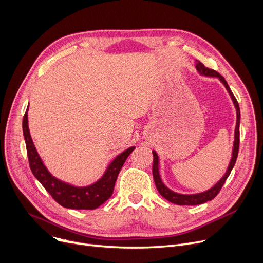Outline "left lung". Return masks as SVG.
Returning <instances> with one entry per match:
<instances>
[{
  "label": "left lung",
  "instance_id": "8db88e82",
  "mask_svg": "<svg viewBox=\"0 0 263 263\" xmlns=\"http://www.w3.org/2000/svg\"><path fill=\"white\" fill-rule=\"evenodd\" d=\"M195 68L198 71V73L204 77H210V78H217L219 79V81L224 84V86L226 87L227 92L229 93L230 98L233 100L234 106L236 108V113H237V122H236V128H235V140H234V147H233V153H232V159H230L228 168L225 172L224 176L220 178V180L214 184L211 189L204 191V192L201 193H195V194H181V193H177L174 191L170 190L168 186H166L164 183L161 180L160 177V172H159V156L154 150V163H153V174H154V180L156 183V186L158 192L160 193L165 200H168L171 203H174L177 205H198V204H203L209 201H212L213 198L218 194V192L220 191L221 186L224 185V183L226 182L227 178L229 177L230 172H232L234 165L236 163V159L238 156V150H239V125H240V108H239V104L235 98V95L233 94L230 87L228 86L227 82L224 78H222L218 72H216L215 70L206 68L202 62L195 60Z\"/></svg>",
  "mask_w": 263,
  "mask_h": 263
}]
</instances>
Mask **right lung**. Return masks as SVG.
Listing matches in <instances>:
<instances>
[{
    "instance_id": "add662e5",
    "label": "right lung",
    "mask_w": 263,
    "mask_h": 263,
    "mask_svg": "<svg viewBox=\"0 0 263 263\" xmlns=\"http://www.w3.org/2000/svg\"><path fill=\"white\" fill-rule=\"evenodd\" d=\"M28 107L23 118V134L26 142L27 156L30 170L35 178L42 183L53 200L66 209L72 210H95L100 205L106 202L112 196L114 185L118 173L121 171L135 147H129L119 154L114 160L110 162L105 170L104 174L93 184L86 186H76L65 181H61L53 177L46 168L41 156L37 153V149L31 139L28 127Z\"/></svg>"
}]
</instances>
